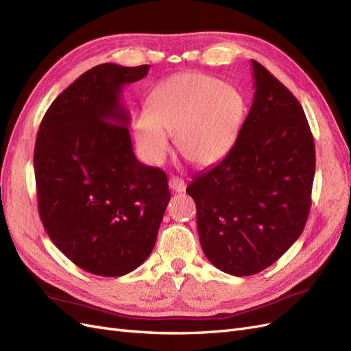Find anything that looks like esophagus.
<instances>
[{
    "mask_svg": "<svg viewBox=\"0 0 351 351\" xmlns=\"http://www.w3.org/2000/svg\"><path fill=\"white\" fill-rule=\"evenodd\" d=\"M168 186H169V189H171L173 192H176V193H183L184 190H186V183H184V180H183V178H180V177H176V176L169 177Z\"/></svg>",
    "mask_w": 351,
    "mask_h": 351,
    "instance_id": "esophagus-1",
    "label": "esophagus"
}]
</instances>
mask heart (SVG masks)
Wrapping results in <instances>:
<instances>
[{
	"label": "heart",
	"instance_id": "obj_1",
	"mask_svg": "<svg viewBox=\"0 0 351 351\" xmlns=\"http://www.w3.org/2000/svg\"><path fill=\"white\" fill-rule=\"evenodd\" d=\"M244 115L239 89L202 73L168 77L152 90L147 108L136 112L133 132L142 155L161 164L171 149L199 167L214 164L236 143Z\"/></svg>",
	"mask_w": 351,
	"mask_h": 351
}]
</instances>
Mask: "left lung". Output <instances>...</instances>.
I'll list each match as a JSON object with an SVG mask.
<instances>
[{
  "label": "left lung",
  "mask_w": 351,
  "mask_h": 351,
  "mask_svg": "<svg viewBox=\"0 0 351 351\" xmlns=\"http://www.w3.org/2000/svg\"><path fill=\"white\" fill-rule=\"evenodd\" d=\"M252 67L256 90L236 143L186 190L206 258L236 277L267 269L300 237L316 165L300 102L258 61Z\"/></svg>",
  "instance_id": "8db88e82"
}]
</instances>
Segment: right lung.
I'll list each match as a JSON object with an SVG mask.
<instances>
[{
  "label": "right lung",
  "mask_w": 351,
  "mask_h": 351,
  "mask_svg": "<svg viewBox=\"0 0 351 351\" xmlns=\"http://www.w3.org/2000/svg\"><path fill=\"white\" fill-rule=\"evenodd\" d=\"M151 66L105 62L62 90L40 121L35 178L42 224L79 268L121 277L149 256L171 197L162 169L134 156L123 86Z\"/></svg>",
  "instance_id": "right-lung-1"
}]
</instances>
